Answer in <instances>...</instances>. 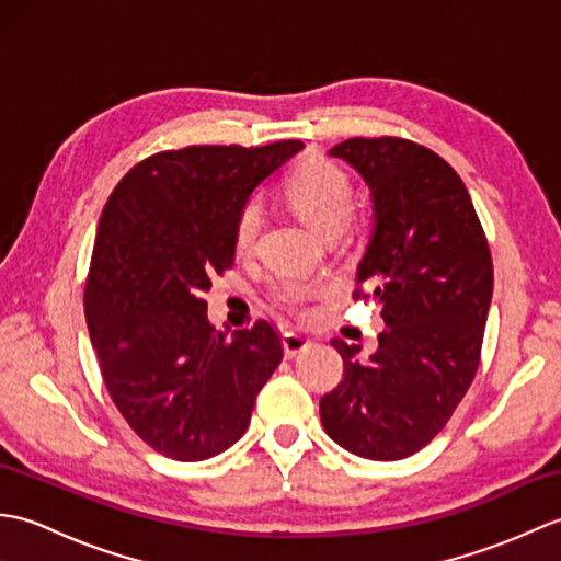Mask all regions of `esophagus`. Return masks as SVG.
<instances>
[{
    "label": "esophagus",
    "mask_w": 561,
    "mask_h": 561,
    "mask_svg": "<svg viewBox=\"0 0 561 561\" xmlns=\"http://www.w3.org/2000/svg\"><path fill=\"white\" fill-rule=\"evenodd\" d=\"M282 344H284V354H287L289 359H294V356H299L301 352L311 347L313 340L304 335V332H299V330H289V332H284Z\"/></svg>",
    "instance_id": "1"
}]
</instances>
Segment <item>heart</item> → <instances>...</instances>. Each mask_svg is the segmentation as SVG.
<instances>
[{
	"instance_id": "heart-1",
	"label": "heart",
	"mask_w": 561,
	"mask_h": 561,
	"mask_svg": "<svg viewBox=\"0 0 561 561\" xmlns=\"http://www.w3.org/2000/svg\"><path fill=\"white\" fill-rule=\"evenodd\" d=\"M287 197L316 229L325 233H337L350 221L354 211V187L350 175L340 165L318 157L306 159L301 165H296L294 173L287 178ZM260 226L262 202L257 197H250L243 202V207L236 217L233 241L238 253H248L255 245ZM325 291V282L289 274V277H282L274 284L270 296L279 308L304 316L308 313L311 301H316Z\"/></svg>"
}]
</instances>
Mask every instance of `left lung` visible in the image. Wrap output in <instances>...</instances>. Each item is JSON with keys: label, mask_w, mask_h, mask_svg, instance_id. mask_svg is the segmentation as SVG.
Instances as JSON below:
<instances>
[{"label": "left lung", "mask_w": 561, "mask_h": 561, "mask_svg": "<svg viewBox=\"0 0 561 561\" xmlns=\"http://www.w3.org/2000/svg\"><path fill=\"white\" fill-rule=\"evenodd\" d=\"M371 187L376 226L356 296H378V352L335 337L342 380L320 400L328 436L368 460L422 450L456 412L480 366L494 267L468 187L402 137H354L330 149Z\"/></svg>", "instance_id": "1"}]
</instances>
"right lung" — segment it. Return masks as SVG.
Wrapping results in <instances>:
<instances>
[{"label": "right lung", "mask_w": 561, "mask_h": 561, "mask_svg": "<svg viewBox=\"0 0 561 561\" xmlns=\"http://www.w3.org/2000/svg\"><path fill=\"white\" fill-rule=\"evenodd\" d=\"M301 149L284 139L159 151L105 202L83 313L115 408L165 458L207 460L233 446L282 362L274 325L257 320L226 337L202 294L233 267L243 202Z\"/></svg>", "instance_id": "1"}]
</instances>
